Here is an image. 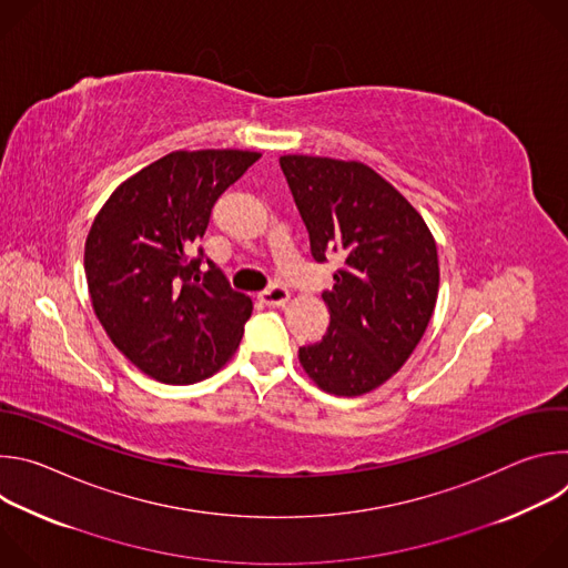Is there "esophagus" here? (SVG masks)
Here are the masks:
<instances>
[{
  "label": "esophagus",
  "mask_w": 568,
  "mask_h": 568,
  "mask_svg": "<svg viewBox=\"0 0 568 568\" xmlns=\"http://www.w3.org/2000/svg\"><path fill=\"white\" fill-rule=\"evenodd\" d=\"M261 301L265 305H270V307H281V305H285L290 301V290L283 287V285H272V287H267L261 294Z\"/></svg>",
  "instance_id": "obj_1"
}]
</instances>
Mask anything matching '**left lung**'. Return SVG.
<instances>
[{
	"mask_svg": "<svg viewBox=\"0 0 568 568\" xmlns=\"http://www.w3.org/2000/svg\"><path fill=\"white\" fill-rule=\"evenodd\" d=\"M278 161L314 261L344 258L321 294L331 328L298 348V362L326 393L364 395L402 368L427 331L440 281L436 240L407 197L362 161Z\"/></svg>",
	"mask_w": 568,
	"mask_h": 568,
	"instance_id": "1",
	"label": "left lung"
}]
</instances>
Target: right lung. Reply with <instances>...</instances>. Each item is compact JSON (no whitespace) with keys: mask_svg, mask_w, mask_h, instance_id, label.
I'll return each mask as SVG.
<instances>
[{"mask_svg":"<svg viewBox=\"0 0 568 568\" xmlns=\"http://www.w3.org/2000/svg\"><path fill=\"white\" fill-rule=\"evenodd\" d=\"M261 159L250 150H175L125 180L85 242L94 312L112 344L145 375L195 384L235 353L252 298L195 256L213 204Z\"/></svg>","mask_w":568,"mask_h":568,"instance_id":"add662e5","label":"right lung"}]
</instances>
